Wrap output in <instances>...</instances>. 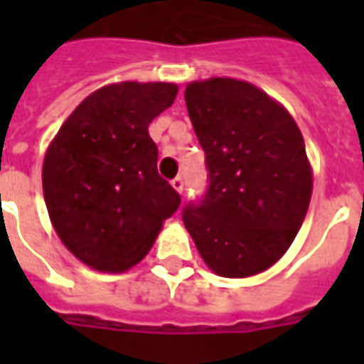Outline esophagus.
<instances>
[{
  "label": "esophagus",
  "mask_w": 364,
  "mask_h": 364,
  "mask_svg": "<svg viewBox=\"0 0 364 364\" xmlns=\"http://www.w3.org/2000/svg\"><path fill=\"white\" fill-rule=\"evenodd\" d=\"M171 187H173L177 193H183V189H185V181H183V177H175L173 181H171Z\"/></svg>",
  "instance_id": "1"
}]
</instances>
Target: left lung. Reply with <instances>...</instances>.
Here are the masks:
<instances>
[{"label":"left lung","mask_w":364,"mask_h":364,"mask_svg":"<svg viewBox=\"0 0 364 364\" xmlns=\"http://www.w3.org/2000/svg\"><path fill=\"white\" fill-rule=\"evenodd\" d=\"M206 154L208 191L183 213L213 273L253 277L287 253L312 198V166L296 120L253 83L208 77L185 87Z\"/></svg>","instance_id":"8db88e82"}]
</instances>
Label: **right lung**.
<instances>
[{"instance_id":"obj_1","label":"right lung","mask_w":364,"mask_h":364,"mask_svg":"<svg viewBox=\"0 0 364 364\" xmlns=\"http://www.w3.org/2000/svg\"><path fill=\"white\" fill-rule=\"evenodd\" d=\"M179 87L119 82L77 105L52 138L43 193L56 234L87 267L124 273L148 255L181 198L158 173L150 122Z\"/></svg>"}]
</instances>
